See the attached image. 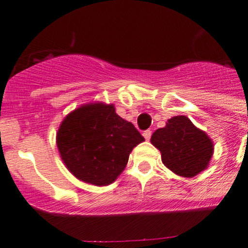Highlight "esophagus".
<instances>
[{
  "instance_id": "esophagus-1",
  "label": "esophagus",
  "mask_w": 248,
  "mask_h": 248,
  "mask_svg": "<svg viewBox=\"0 0 248 248\" xmlns=\"http://www.w3.org/2000/svg\"><path fill=\"white\" fill-rule=\"evenodd\" d=\"M143 136H144V138H145V140H149V139H150V137H151L150 129H148V131H144Z\"/></svg>"
}]
</instances>
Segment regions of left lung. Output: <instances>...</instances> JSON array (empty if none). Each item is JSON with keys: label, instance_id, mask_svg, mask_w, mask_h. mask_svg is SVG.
I'll list each match as a JSON object with an SVG mask.
<instances>
[{"label": "left lung", "instance_id": "left-lung-1", "mask_svg": "<svg viewBox=\"0 0 248 248\" xmlns=\"http://www.w3.org/2000/svg\"><path fill=\"white\" fill-rule=\"evenodd\" d=\"M150 140L160 150L163 165L185 178L206 170L213 155V141L186 116L170 119L163 128L154 132Z\"/></svg>", "mask_w": 248, "mask_h": 248}]
</instances>
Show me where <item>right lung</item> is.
<instances>
[{
  "mask_svg": "<svg viewBox=\"0 0 248 248\" xmlns=\"http://www.w3.org/2000/svg\"><path fill=\"white\" fill-rule=\"evenodd\" d=\"M144 137L121 119L112 104L91 103L63 120L57 133L60 157L78 179L104 186L121 174Z\"/></svg>",
  "mask_w": 248,
  "mask_h": 248,
  "instance_id": "right-lung-1",
  "label": "right lung"
}]
</instances>
